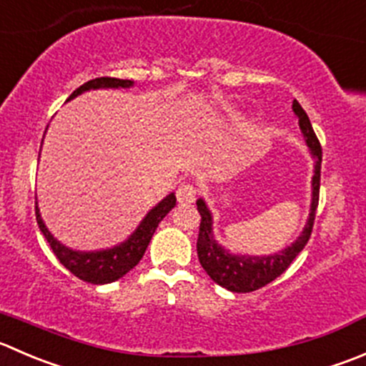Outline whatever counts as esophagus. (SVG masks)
Listing matches in <instances>:
<instances>
[{"instance_id":"esophagus-1","label":"esophagus","mask_w":366,"mask_h":366,"mask_svg":"<svg viewBox=\"0 0 366 366\" xmlns=\"http://www.w3.org/2000/svg\"><path fill=\"white\" fill-rule=\"evenodd\" d=\"M197 193L198 189L193 184H182V186H179V189H177V200H179L180 204H193L194 198H197Z\"/></svg>"}]
</instances>
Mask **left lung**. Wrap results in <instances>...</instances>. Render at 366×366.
Returning <instances> with one entry per match:
<instances>
[{
  "label": "left lung",
  "mask_w": 366,
  "mask_h": 366,
  "mask_svg": "<svg viewBox=\"0 0 366 366\" xmlns=\"http://www.w3.org/2000/svg\"><path fill=\"white\" fill-rule=\"evenodd\" d=\"M293 112L299 118V127L302 130V136L306 139V144L310 147V154L315 161V175L311 187H313V194H311V209L310 218H307L306 227H304L302 234L293 241L290 247L285 250L277 252V254L269 255H239L230 254L227 248L218 244L212 234V214L205 202L202 198L197 200L198 212H200V230H198V241H197V252L198 261H200L202 268L207 272L209 277L219 285L222 288L229 290L234 293H248L255 292V290L262 288V286L269 285L272 281L285 273L288 266L295 261L297 255L302 252L307 241L311 237V230H313L315 223V212L318 207V194H320V168H322V147L318 141L317 134H315L313 127H311L310 118H307L306 111L300 107L297 100H293Z\"/></svg>",
  "instance_id": "1"
}]
</instances>
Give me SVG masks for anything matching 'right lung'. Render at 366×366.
Returning <instances> with one entry per match:
<instances>
[{
    "label": "right lung",
    "instance_id": "add662e5",
    "mask_svg": "<svg viewBox=\"0 0 366 366\" xmlns=\"http://www.w3.org/2000/svg\"><path fill=\"white\" fill-rule=\"evenodd\" d=\"M132 80H122V78H94V80H89L85 81L84 85H80L76 91H73L69 100L76 98L78 94L85 93V91H91V89H118L132 87ZM175 193H169L168 197L162 198L154 209L148 211V214L144 216L143 222H141L139 225H137V229L130 234L129 239H125L123 243L116 244V247L112 248L93 252L73 250V248L64 247L60 241H56L55 237L51 236V232L46 229L44 222H42L37 202H35V216H37L39 229H41V232L44 234V237L48 239L53 254H55L56 259L73 273L74 277L81 279V281L85 282H91V285H109V282H114L118 281V279H122L125 273H129L130 269L141 261V257H143L144 252H147L152 236H154L155 229H157L159 223L162 222V218L175 207Z\"/></svg>",
    "mask_w": 366,
    "mask_h": 366
}]
</instances>
